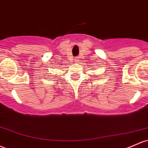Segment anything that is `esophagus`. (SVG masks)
Masks as SVG:
<instances>
[{
    "label": "esophagus",
    "mask_w": 148,
    "mask_h": 148,
    "mask_svg": "<svg viewBox=\"0 0 148 148\" xmlns=\"http://www.w3.org/2000/svg\"><path fill=\"white\" fill-rule=\"evenodd\" d=\"M77 60H78L77 58H75V60H76V61H77Z\"/></svg>",
    "instance_id": "obj_1"
}]
</instances>
